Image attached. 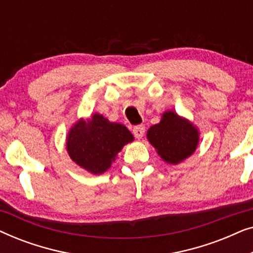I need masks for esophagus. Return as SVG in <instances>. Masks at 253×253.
<instances>
[{"label": "esophagus", "mask_w": 253, "mask_h": 253, "mask_svg": "<svg viewBox=\"0 0 253 253\" xmlns=\"http://www.w3.org/2000/svg\"><path fill=\"white\" fill-rule=\"evenodd\" d=\"M132 132H133V136L136 137L137 139H140V138L143 137L144 133H145V126H133Z\"/></svg>", "instance_id": "obj_1"}]
</instances>
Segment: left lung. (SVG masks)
Masks as SVG:
<instances>
[{
  "label": "left lung",
  "mask_w": 253,
  "mask_h": 253,
  "mask_svg": "<svg viewBox=\"0 0 253 253\" xmlns=\"http://www.w3.org/2000/svg\"><path fill=\"white\" fill-rule=\"evenodd\" d=\"M147 139L166 162L177 165L195 152L199 133L188 121L174 112H167L160 123L148 129Z\"/></svg>",
  "instance_id": "8db88e82"
}]
</instances>
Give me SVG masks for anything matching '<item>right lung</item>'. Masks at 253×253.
Here are the masks:
<instances>
[{"label": "right lung", "mask_w": 253, "mask_h": 253, "mask_svg": "<svg viewBox=\"0 0 253 253\" xmlns=\"http://www.w3.org/2000/svg\"><path fill=\"white\" fill-rule=\"evenodd\" d=\"M132 140V133L122 124L94 114L89 120L76 123L69 132L67 148L78 166L92 174H101L115 161L124 145Z\"/></svg>", "instance_id": "add662e5"}]
</instances>
